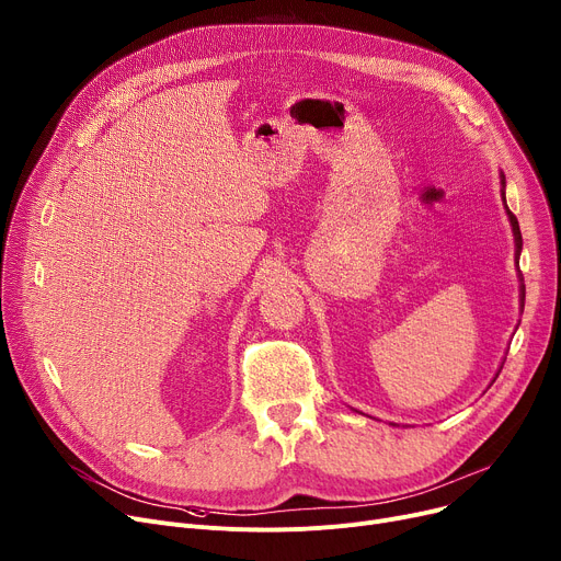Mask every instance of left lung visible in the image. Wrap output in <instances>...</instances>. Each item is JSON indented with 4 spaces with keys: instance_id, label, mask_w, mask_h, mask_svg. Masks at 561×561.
Returning a JSON list of instances; mask_svg holds the SVG:
<instances>
[{
    "instance_id": "obj_1",
    "label": "left lung",
    "mask_w": 561,
    "mask_h": 561,
    "mask_svg": "<svg viewBox=\"0 0 561 561\" xmlns=\"http://www.w3.org/2000/svg\"><path fill=\"white\" fill-rule=\"evenodd\" d=\"M501 184H503V201H505V175L501 173ZM507 209V205H505ZM507 218H510V226H512V232H514V243H516V259L520 254V248H524V241H520V230H518V220L516 216L507 209ZM524 300H526V288L520 286V307H524Z\"/></svg>"
}]
</instances>
